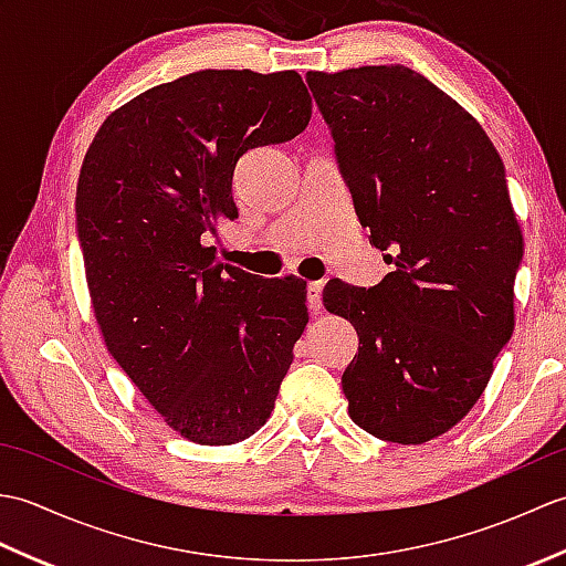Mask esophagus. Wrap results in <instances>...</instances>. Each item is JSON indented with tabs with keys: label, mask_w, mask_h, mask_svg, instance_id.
<instances>
[{
	"label": "esophagus",
	"mask_w": 566,
	"mask_h": 566,
	"mask_svg": "<svg viewBox=\"0 0 566 566\" xmlns=\"http://www.w3.org/2000/svg\"><path fill=\"white\" fill-rule=\"evenodd\" d=\"M321 292H323V284L321 282H311L308 286H306V302H308V311L311 314H321V308H323V304H321Z\"/></svg>",
	"instance_id": "esophagus-1"
}]
</instances>
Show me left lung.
I'll use <instances>...</instances> for the list:
<instances>
[{
    "mask_svg": "<svg viewBox=\"0 0 566 566\" xmlns=\"http://www.w3.org/2000/svg\"><path fill=\"white\" fill-rule=\"evenodd\" d=\"M306 80L357 219L394 264L369 290H323L359 338L343 371L347 411L375 438L428 442L472 411L513 335L523 231L506 170L476 118L411 67Z\"/></svg>",
    "mask_w": 566,
    "mask_h": 566,
    "instance_id": "left-lung-1",
    "label": "left lung"
}]
</instances>
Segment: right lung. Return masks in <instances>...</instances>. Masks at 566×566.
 Listing matches in <instances>:
<instances>
[{
  "label": "right lung",
  "mask_w": 566,
  "mask_h": 566,
  "mask_svg": "<svg viewBox=\"0 0 566 566\" xmlns=\"http://www.w3.org/2000/svg\"><path fill=\"white\" fill-rule=\"evenodd\" d=\"M308 122L296 70H201L118 106L84 155L77 235L104 343L197 444H233L264 426L308 323L306 282L258 280L203 245L238 219V160Z\"/></svg>",
  "instance_id": "right-lung-1"
}]
</instances>
